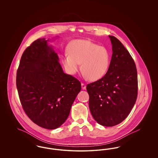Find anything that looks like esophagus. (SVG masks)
Segmentation results:
<instances>
[{"label":"esophagus","mask_w":158,"mask_h":158,"mask_svg":"<svg viewBox=\"0 0 158 158\" xmlns=\"http://www.w3.org/2000/svg\"><path fill=\"white\" fill-rule=\"evenodd\" d=\"M81 86H82V88L83 89H86V85H85V83H81Z\"/></svg>","instance_id":"esophagus-1"}]
</instances>
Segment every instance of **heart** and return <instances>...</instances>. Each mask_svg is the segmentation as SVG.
Instances as JSON below:
<instances>
[{"mask_svg": "<svg viewBox=\"0 0 158 158\" xmlns=\"http://www.w3.org/2000/svg\"><path fill=\"white\" fill-rule=\"evenodd\" d=\"M68 54L63 57V63L70 74L77 72L81 63L83 73L90 81L101 79L108 70L111 56L105 46L77 40L70 44Z\"/></svg>", "mask_w": 158, "mask_h": 158, "instance_id": "b5f03b06", "label": "heart"}]
</instances>
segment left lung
<instances>
[{
    "instance_id": "1",
    "label": "left lung",
    "mask_w": 158,
    "mask_h": 158,
    "mask_svg": "<svg viewBox=\"0 0 158 158\" xmlns=\"http://www.w3.org/2000/svg\"><path fill=\"white\" fill-rule=\"evenodd\" d=\"M113 55L107 73L88 84L90 113L98 124L116 126L124 120L135 104L138 81L135 63L117 38L109 35Z\"/></svg>"
}]
</instances>
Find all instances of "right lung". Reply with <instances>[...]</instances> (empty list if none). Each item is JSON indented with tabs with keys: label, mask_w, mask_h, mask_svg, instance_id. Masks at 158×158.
I'll return each instance as SVG.
<instances>
[{
	"label": "right lung",
	"mask_w": 158,
	"mask_h": 158,
	"mask_svg": "<svg viewBox=\"0 0 158 158\" xmlns=\"http://www.w3.org/2000/svg\"><path fill=\"white\" fill-rule=\"evenodd\" d=\"M48 41L39 38L25 49L16 73V87L28 117L38 126L53 130L67 120L81 83L63 72Z\"/></svg>",
	"instance_id": "obj_1"
}]
</instances>
